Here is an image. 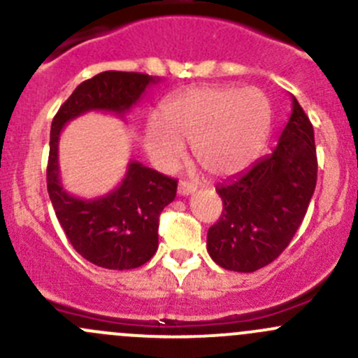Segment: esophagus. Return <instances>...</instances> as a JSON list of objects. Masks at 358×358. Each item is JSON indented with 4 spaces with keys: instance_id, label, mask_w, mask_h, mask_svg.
Segmentation results:
<instances>
[{
    "instance_id": "34e87169",
    "label": "esophagus",
    "mask_w": 358,
    "mask_h": 358,
    "mask_svg": "<svg viewBox=\"0 0 358 358\" xmlns=\"http://www.w3.org/2000/svg\"><path fill=\"white\" fill-rule=\"evenodd\" d=\"M196 190H197L196 183H189V182H185V180H182V182H180V185H178L180 196H190V194L196 192Z\"/></svg>"
}]
</instances>
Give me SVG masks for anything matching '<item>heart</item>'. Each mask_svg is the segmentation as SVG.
I'll use <instances>...</instances> for the list:
<instances>
[{"label": "heart", "instance_id": "heart-1", "mask_svg": "<svg viewBox=\"0 0 358 358\" xmlns=\"http://www.w3.org/2000/svg\"><path fill=\"white\" fill-rule=\"evenodd\" d=\"M164 124L152 121L145 149L161 168L171 169L194 142L199 164L218 176L236 175L255 161L273 121L270 99L258 88L197 86L169 96L161 107Z\"/></svg>", "mask_w": 358, "mask_h": 358}]
</instances>
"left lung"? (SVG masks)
I'll return each instance as SVG.
<instances>
[{"label":"left lung","mask_w":358,"mask_h":358,"mask_svg":"<svg viewBox=\"0 0 358 358\" xmlns=\"http://www.w3.org/2000/svg\"><path fill=\"white\" fill-rule=\"evenodd\" d=\"M317 185L313 126L292 96V112L272 154L216 187L223 201L208 230V252L222 268L255 272L289 246Z\"/></svg>","instance_id":"8db88e82"}]
</instances>
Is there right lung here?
Masks as SVG:
<instances>
[{
  "instance_id": "1",
  "label": "right lung",
  "mask_w": 358,
  "mask_h": 358,
  "mask_svg": "<svg viewBox=\"0 0 358 358\" xmlns=\"http://www.w3.org/2000/svg\"><path fill=\"white\" fill-rule=\"evenodd\" d=\"M157 81L142 72H100L72 92L52 121L46 168L50 201L72 248L102 268H138L152 258L159 246V215L175 199L178 182L131 161L117 189L96 199H79L60 183V133L71 119L90 110L122 117Z\"/></svg>"
}]
</instances>
